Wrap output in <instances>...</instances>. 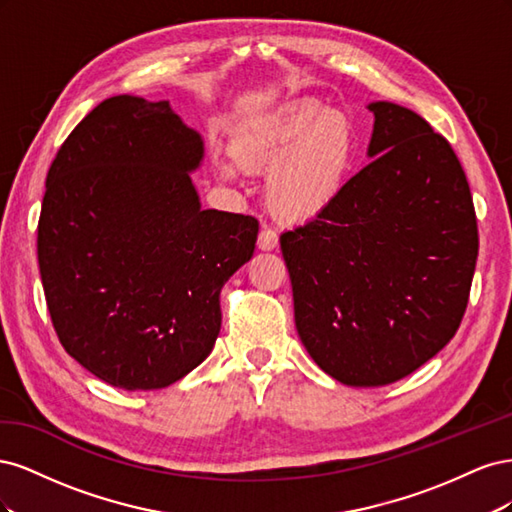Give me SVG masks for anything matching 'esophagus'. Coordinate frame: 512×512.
I'll return each instance as SVG.
<instances>
[{"instance_id": "1", "label": "esophagus", "mask_w": 512, "mask_h": 512, "mask_svg": "<svg viewBox=\"0 0 512 512\" xmlns=\"http://www.w3.org/2000/svg\"><path fill=\"white\" fill-rule=\"evenodd\" d=\"M277 247V232L273 228H262L258 232V250L262 252H271Z\"/></svg>"}]
</instances>
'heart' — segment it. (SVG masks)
<instances>
[{"mask_svg": "<svg viewBox=\"0 0 512 512\" xmlns=\"http://www.w3.org/2000/svg\"><path fill=\"white\" fill-rule=\"evenodd\" d=\"M232 153L245 168L273 170L269 209L282 222L297 224L316 218L342 192L359 156V134L346 115L299 100L239 130ZM218 173L235 179L237 164L222 160Z\"/></svg>", "mask_w": 512, "mask_h": 512, "instance_id": "b5f03b06", "label": "heart"}]
</instances>
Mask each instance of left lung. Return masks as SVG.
Returning <instances> with one entry per match:
<instances>
[{"mask_svg": "<svg viewBox=\"0 0 512 512\" xmlns=\"http://www.w3.org/2000/svg\"><path fill=\"white\" fill-rule=\"evenodd\" d=\"M367 108L374 160L314 220L280 237L301 342L348 386L397 382L451 342L478 256L453 147L410 108Z\"/></svg>", "mask_w": 512, "mask_h": 512, "instance_id": "8db88e82", "label": "left lung"}]
</instances>
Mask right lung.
<instances>
[{
  "label": "right lung",
  "mask_w": 512,
  "mask_h": 512,
  "mask_svg": "<svg viewBox=\"0 0 512 512\" xmlns=\"http://www.w3.org/2000/svg\"><path fill=\"white\" fill-rule=\"evenodd\" d=\"M200 134L164 102H100L46 175L38 265L72 359L126 391L203 363L222 327L220 290L252 258L258 220L200 209Z\"/></svg>",
  "instance_id": "add662e5"
}]
</instances>
